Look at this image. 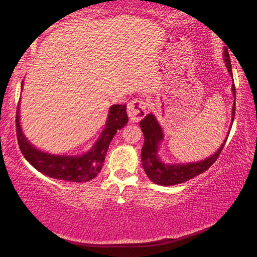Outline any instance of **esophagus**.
<instances>
[{
  "label": "esophagus",
  "mask_w": 257,
  "mask_h": 257,
  "mask_svg": "<svg viewBox=\"0 0 257 257\" xmlns=\"http://www.w3.org/2000/svg\"><path fill=\"white\" fill-rule=\"evenodd\" d=\"M147 112V103L143 101V99L136 98L128 103L127 113L129 119L134 121V122H138L139 120H142L146 115Z\"/></svg>",
  "instance_id": "obj_1"
}]
</instances>
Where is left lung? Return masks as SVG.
<instances>
[{"label": "left lung", "instance_id": "1", "mask_svg": "<svg viewBox=\"0 0 257 257\" xmlns=\"http://www.w3.org/2000/svg\"><path fill=\"white\" fill-rule=\"evenodd\" d=\"M224 61L225 67H227L230 75L232 76L231 62H230L229 52L224 49ZM232 93L234 96V103L232 106V122L234 118V111H236V88L232 84ZM141 128L144 134L145 141L142 149V164L144 168L147 177L154 182L161 186H172L178 185L181 182H185L191 178L201 175L204 171H206L211 165L215 162L216 159L223 150V146L227 142V138L223 142V144L217 152L206 160L199 161V162L186 163V164H164L160 160L158 152L160 143L163 141V133L160 124L156 121L153 114H147L144 119L141 121ZM229 136V135H228Z\"/></svg>", "mask_w": 257, "mask_h": 257}]
</instances>
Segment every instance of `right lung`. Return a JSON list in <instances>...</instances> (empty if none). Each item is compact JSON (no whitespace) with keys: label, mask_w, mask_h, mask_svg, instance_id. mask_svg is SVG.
I'll list each match as a JSON object with an SVG mask.
<instances>
[{"label":"right lung","mask_w":257,"mask_h":257,"mask_svg":"<svg viewBox=\"0 0 257 257\" xmlns=\"http://www.w3.org/2000/svg\"><path fill=\"white\" fill-rule=\"evenodd\" d=\"M127 122V105L113 104L108 111L105 129L102 132L97 142L87 153L79 156L54 155L35 149L26 139L21 130L19 123V105L17 107L16 130L21 153L36 170L54 179L86 182L94 179L101 171L113 136L118 130L123 128Z\"/></svg>","instance_id":"add662e5"}]
</instances>
